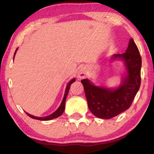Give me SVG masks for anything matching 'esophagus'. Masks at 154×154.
I'll return each mask as SVG.
<instances>
[{
  "mask_svg": "<svg viewBox=\"0 0 154 154\" xmlns=\"http://www.w3.org/2000/svg\"><path fill=\"white\" fill-rule=\"evenodd\" d=\"M88 75V69L86 67L82 66L79 69L78 72V77L79 78H85Z\"/></svg>",
  "mask_w": 154,
  "mask_h": 154,
  "instance_id": "1",
  "label": "esophagus"
}]
</instances>
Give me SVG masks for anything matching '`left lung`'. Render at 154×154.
I'll return each mask as SVG.
<instances>
[{
	"mask_svg": "<svg viewBox=\"0 0 154 154\" xmlns=\"http://www.w3.org/2000/svg\"><path fill=\"white\" fill-rule=\"evenodd\" d=\"M123 60L127 69L126 76L116 89H109L93 85L88 79L81 80L84 87L90 111L93 115L109 119L128 109L140 86L142 60L137 45L131 38L125 53L114 54L111 59Z\"/></svg>",
	"mask_w": 154,
	"mask_h": 154,
	"instance_id": "obj_1",
	"label": "left lung"
}]
</instances>
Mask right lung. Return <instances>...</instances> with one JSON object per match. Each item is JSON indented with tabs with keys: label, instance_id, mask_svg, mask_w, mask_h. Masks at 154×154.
<instances>
[{
	"label": "right lung",
	"instance_id": "obj_1",
	"mask_svg": "<svg viewBox=\"0 0 154 154\" xmlns=\"http://www.w3.org/2000/svg\"><path fill=\"white\" fill-rule=\"evenodd\" d=\"M17 50H16L15 53H14V56H15L16 53H17ZM75 78H74V79H72V80L68 83V85H66V90H65L64 96H63V100H62V102H61V105H60V106L59 108H58L57 110L55 111V112L53 113V114H51V115H48V116H44V117H38V116H32V115H31V114H28V113L26 112V114H27V115L29 116V117L32 118V119H38V120H42V121H48V120H51V119H55V118L59 117V116H61V114H63V111H64V109H65V102H66V96H67V95H68L69 91L70 85H71L74 82H75Z\"/></svg>",
	"mask_w": 154,
	"mask_h": 154
}]
</instances>
